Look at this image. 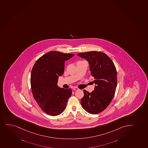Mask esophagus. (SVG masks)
I'll return each mask as SVG.
<instances>
[{
	"instance_id": "obj_1",
	"label": "esophagus",
	"mask_w": 148,
	"mask_h": 148,
	"mask_svg": "<svg viewBox=\"0 0 148 148\" xmlns=\"http://www.w3.org/2000/svg\"><path fill=\"white\" fill-rule=\"evenodd\" d=\"M73 89L74 90H79V88H78L77 87H73Z\"/></svg>"
}]
</instances>
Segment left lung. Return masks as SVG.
I'll list each match as a JSON object with an SVG mask.
<instances>
[{"label": "left lung", "instance_id": "left-lung-1", "mask_svg": "<svg viewBox=\"0 0 148 148\" xmlns=\"http://www.w3.org/2000/svg\"><path fill=\"white\" fill-rule=\"evenodd\" d=\"M90 64L91 76L95 80V90L90 93L84 90L81 100L83 108L91 114L101 112L108 106L115 95L117 72L113 61L101 51H91L77 54Z\"/></svg>", "mask_w": 148, "mask_h": 148}]
</instances>
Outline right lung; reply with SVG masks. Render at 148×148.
I'll use <instances>...</instances> for the list:
<instances>
[{"label":"right lung","instance_id":"right-lung-1","mask_svg":"<svg viewBox=\"0 0 148 148\" xmlns=\"http://www.w3.org/2000/svg\"><path fill=\"white\" fill-rule=\"evenodd\" d=\"M75 55L56 51L48 52L37 60L32 69L30 84L33 97L48 115L62 114L71 95V88L57 85L64 70V63Z\"/></svg>","mask_w":148,"mask_h":148}]
</instances>
